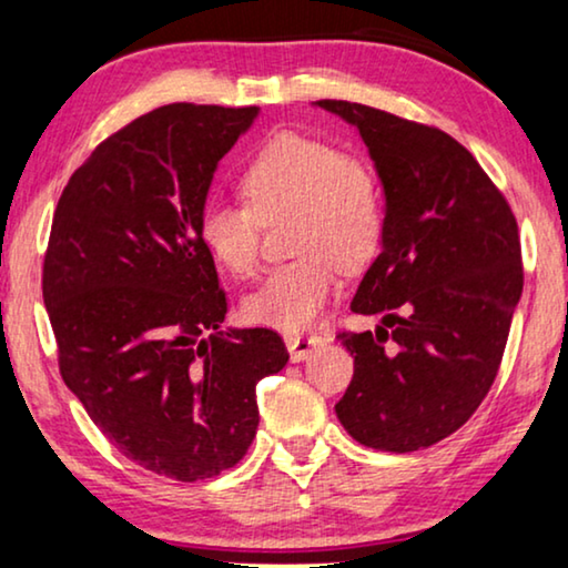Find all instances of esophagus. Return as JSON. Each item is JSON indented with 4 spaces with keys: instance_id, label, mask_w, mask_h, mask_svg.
<instances>
[{
    "instance_id": "esophagus-1",
    "label": "esophagus",
    "mask_w": 568,
    "mask_h": 568,
    "mask_svg": "<svg viewBox=\"0 0 568 568\" xmlns=\"http://www.w3.org/2000/svg\"><path fill=\"white\" fill-rule=\"evenodd\" d=\"M325 344L323 336H315V333H286V348H290L292 362H302L307 359L315 348H321Z\"/></svg>"
}]
</instances>
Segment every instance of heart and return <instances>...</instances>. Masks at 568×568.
<instances>
[{
    "mask_svg": "<svg viewBox=\"0 0 568 568\" xmlns=\"http://www.w3.org/2000/svg\"><path fill=\"white\" fill-rule=\"evenodd\" d=\"M245 204L209 201L199 240L216 266L237 278L258 268L261 227L292 214V251L245 300L247 321L278 331L315 323L341 282L377 258L385 237V191L369 162L325 139L282 131L247 160L240 175Z\"/></svg>",
    "mask_w": 568,
    "mask_h": 568,
    "instance_id": "b5f03b06",
    "label": "heart"
}]
</instances>
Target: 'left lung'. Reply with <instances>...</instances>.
<instances>
[{
    "instance_id": "1",
    "label": "left lung",
    "mask_w": 568,
    "mask_h": 568,
    "mask_svg": "<svg viewBox=\"0 0 568 568\" xmlns=\"http://www.w3.org/2000/svg\"><path fill=\"white\" fill-rule=\"evenodd\" d=\"M359 131L385 191V237L341 331L354 377L336 416L364 447L414 453L460 429L491 390L523 294L504 193L445 131L348 100H317Z\"/></svg>"
}]
</instances>
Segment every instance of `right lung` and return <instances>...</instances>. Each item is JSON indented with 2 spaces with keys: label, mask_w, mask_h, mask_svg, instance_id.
Instances as JSON below:
<instances>
[{
  "label": "right lung",
  "mask_w": 568,
  "mask_h": 568,
  "mask_svg": "<svg viewBox=\"0 0 568 568\" xmlns=\"http://www.w3.org/2000/svg\"><path fill=\"white\" fill-rule=\"evenodd\" d=\"M255 115L173 103L126 123L69 178L43 258L67 387L121 455L183 484L243 460L255 385L290 362L276 331H222L199 240L214 170Z\"/></svg>",
  "instance_id": "right-lung-1"
}]
</instances>
